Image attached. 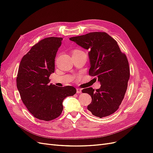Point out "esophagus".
Here are the masks:
<instances>
[{
	"mask_svg": "<svg viewBox=\"0 0 153 153\" xmlns=\"http://www.w3.org/2000/svg\"><path fill=\"white\" fill-rule=\"evenodd\" d=\"M76 93L77 94L82 93V89H76Z\"/></svg>",
	"mask_w": 153,
	"mask_h": 153,
	"instance_id": "1",
	"label": "esophagus"
}]
</instances>
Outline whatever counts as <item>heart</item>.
<instances>
[{"label":"heart","instance_id":"1","mask_svg":"<svg viewBox=\"0 0 153 153\" xmlns=\"http://www.w3.org/2000/svg\"><path fill=\"white\" fill-rule=\"evenodd\" d=\"M80 51H81V50H75L73 51V53L74 52H80Z\"/></svg>","mask_w":153,"mask_h":153}]
</instances>
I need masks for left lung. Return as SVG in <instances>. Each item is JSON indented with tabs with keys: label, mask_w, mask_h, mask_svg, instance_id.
<instances>
[{
	"label": "left lung",
	"mask_w": 153,
	"mask_h": 153,
	"mask_svg": "<svg viewBox=\"0 0 153 153\" xmlns=\"http://www.w3.org/2000/svg\"><path fill=\"white\" fill-rule=\"evenodd\" d=\"M69 39L89 50V74L101 84L96 91L92 87L82 90L92 98L87 109L100 118L114 114L124 98L130 75L126 55L121 52L117 41L106 32H90Z\"/></svg>",
	"instance_id": "1"
}]
</instances>
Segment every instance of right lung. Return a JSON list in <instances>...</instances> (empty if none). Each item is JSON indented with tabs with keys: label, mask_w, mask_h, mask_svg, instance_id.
<instances>
[{
	"label": "right lung",
	"mask_w": 153,
	"mask_h": 153,
	"mask_svg": "<svg viewBox=\"0 0 153 153\" xmlns=\"http://www.w3.org/2000/svg\"><path fill=\"white\" fill-rule=\"evenodd\" d=\"M62 40L50 37L39 41L23 57L18 68L16 86L23 103L34 117L43 121L58 117L62 112L63 100L76 92L73 86L49 84Z\"/></svg>",
	"instance_id": "add662e5"
}]
</instances>
